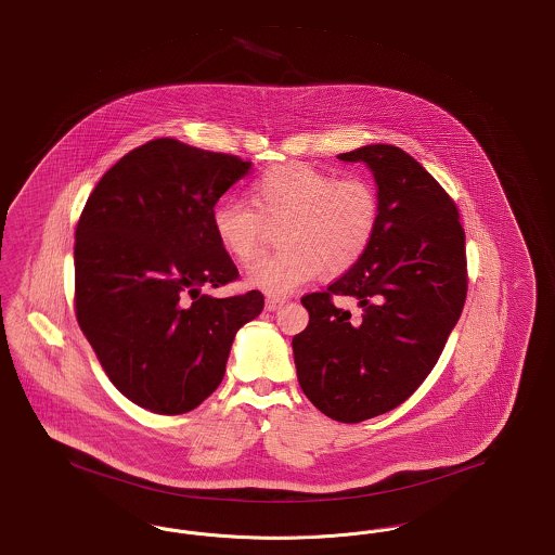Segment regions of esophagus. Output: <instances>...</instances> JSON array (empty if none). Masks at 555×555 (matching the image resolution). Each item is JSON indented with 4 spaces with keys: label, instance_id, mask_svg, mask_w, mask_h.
Returning a JSON list of instances; mask_svg holds the SVG:
<instances>
[{
    "label": "esophagus",
    "instance_id": "1",
    "mask_svg": "<svg viewBox=\"0 0 555 555\" xmlns=\"http://www.w3.org/2000/svg\"><path fill=\"white\" fill-rule=\"evenodd\" d=\"M283 304H285V299L283 297H267V310L268 311H276L279 308H283Z\"/></svg>",
    "mask_w": 555,
    "mask_h": 555
}]
</instances>
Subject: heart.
<instances>
[{
    "instance_id": "heart-1",
    "label": "heart",
    "mask_w": 555,
    "mask_h": 555,
    "mask_svg": "<svg viewBox=\"0 0 555 555\" xmlns=\"http://www.w3.org/2000/svg\"><path fill=\"white\" fill-rule=\"evenodd\" d=\"M379 222L376 185L361 176L338 178L310 165L272 167L251 185V204L222 198L212 229L222 249L249 260L279 227V251L247 268V285L285 297L320 272L336 276L365 256Z\"/></svg>"
}]
</instances>
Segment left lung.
I'll use <instances>...</instances> for the list:
<instances>
[{
	"mask_svg": "<svg viewBox=\"0 0 555 555\" xmlns=\"http://www.w3.org/2000/svg\"><path fill=\"white\" fill-rule=\"evenodd\" d=\"M340 160L374 171L379 222L365 256L326 291L301 297L310 324L293 338L297 379L334 422L397 409L429 376L465 308V229L454 199L399 146L370 144ZM351 296L360 310L333 306Z\"/></svg>",
	"mask_w": 555,
	"mask_h": 555,
	"instance_id": "left-lung-1",
	"label": "left lung"
}]
</instances>
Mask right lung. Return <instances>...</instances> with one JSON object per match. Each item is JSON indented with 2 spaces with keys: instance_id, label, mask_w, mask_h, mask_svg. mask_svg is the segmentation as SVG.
Masks as SVG:
<instances>
[{
  "instance_id": "obj_1",
  "label": "right lung",
  "mask_w": 555,
  "mask_h": 555,
  "mask_svg": "<svg viewBox=\"0 0 555 555\" xmlns=\"http://www.w3.org/2000/svg\"><path fill=\"white\" fill-rule=\"evenodd\" d=\"M251 163L156 138L121 156L76 224L74 310L113 386L158 415L196 409L222 382L235 333L260 291L217 299L240 272L212 210Z\"/></svg>"
}]
</instances>
